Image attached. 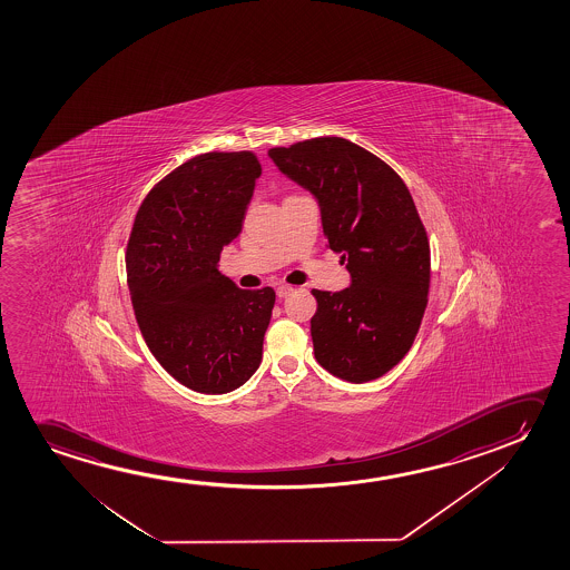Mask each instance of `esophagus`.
<instances>
[{
    "instance_id": "1",
    "label": "esophagus",
    "mask_w": 570,
    "mask_h": 570,
    "mask_svg": "<svg viewBox=\"0 0 570 570\" xmlns=\"http://www.w3.org/2000/svg\"><path fill=\"white\" fill-rule=\"evenodd\" d=\"M289 294H294V286H288V284H281V286L276 288V296L278 297H288Z\"/></svg>"
}]
</instances>
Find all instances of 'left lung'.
<instances>
[{
	"label": "left lung",
	"instance_id": "left-lung-1",
	"mask_svg": "<svg viewBox=\"0 0 570 570\" xmlns=\"http://www.w3.org/2000/svg\"><path fill=\"white\" fill-rule=\"evenodd\" d=\"M268 156L320 200L325 239L352 276L351 288L312 289L315 360L344 382L377 380L411 351L429 304V235L413 196L391 165L336 136Z\"/></svg>",
	"mask_w": 570,
	"mask_h": 570
}]
</instances>
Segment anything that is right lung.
<instances>
[{
    "label": "right lung",
    "mask_w": 570,
    "mask_h": 570,
    "mask_svg": "<svg viewBox=\"0 0 570 570\" xmlns=\"http://www.w3.org/2000/svg\"><path fill=\"white\" fill-rule=\"evenodd\" d=\"M258 175L253 151L193 157L149 190L128 237L126 281L141 336L198 393L237 390L263 358L274 289L237 288L218 271Z\"/></svg>",
    "instance_id": "1"
}]
</instances>
